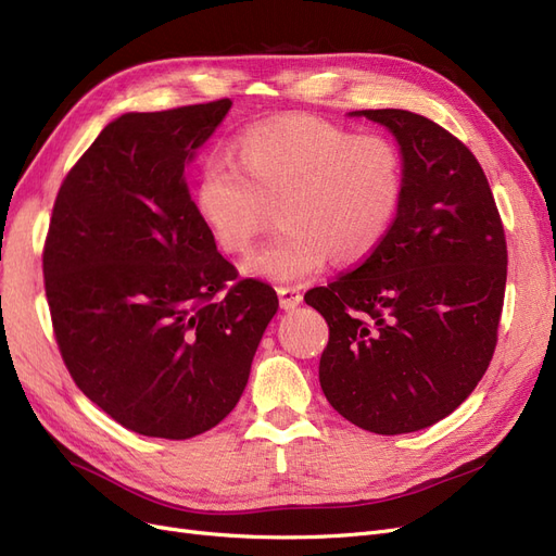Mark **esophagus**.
<instances>
[{"instance_id":"34e87169","label":"esophagus","mask_w":556,"mask_h":556,"mask_svg":"<svg viewBox=\"0 0 556 556\" xmlns=\"http://www.w3.org/2000/svg\"><path fill=\"white\" fill-rule=\"evenodd\" d=\"M278 299H280V308L290 311L304 301V294H301L296 288H278Z\"/></svg>"}]
</instances>
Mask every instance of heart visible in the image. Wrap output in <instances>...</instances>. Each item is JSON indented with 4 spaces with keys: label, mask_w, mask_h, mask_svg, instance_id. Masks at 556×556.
Here are the masks:
<instances>
[{
    "label": "heart",
    "mask_w": 556,
    "mask_h": 556,
    "mask_svg": "<svg viewBox=\"0 0 556 556\" xmlns=\"http://www.w3.org/2000/svg\"><path fill=\"white\" fill-rule=\"evenodd\" d=\"M237 162L208 155L194 180V213L215 243L241 252L266 204L280 199V233L252 248L241 271L268 282H301L329 262L357 264L392 231L406 190L401 150L380 134H359L292 113L245 127Z\"/></svg>",
    "instance_id": "obj_1"
}]
</instances>
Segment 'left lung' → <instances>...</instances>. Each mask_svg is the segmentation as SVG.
<instances>
[{"mask_svg":"<svg viewBox=\"0 0 556 556\" xmlns=\"http://www.w3.org/2000/svg\"><path fill=\"white\" fill-rule=\"evenodd\" d=\"M350 115L396 139L406 190L376 252L304 296L329 325L319 384L359 429L410 433L457 410L492 362L506 237L482 166L459 139L401 109Z\"/></svg>","mask_w":556,"mask_h":556,"instance_id":"obj_1","label":"left lung"}]
</instances>
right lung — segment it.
<instances>
[{
  "instance_id": "obj_1",
  "label": "right lung",
  "mask_w": 556,
  "mask_h": 556,
  "mask_svg": "<svg viewBox=\"0 0 556 556\" xmlns=\"http://www.w3.org/2000/svg\"><path fill=\"white\" fill-rule=\"evenodd\" d=\"M229 109L217 99L115 117L50 217L43 278L62 359L83 394L150 439L220 425L278 311L266 282H237L185 182Z\"/></svg>"
}]
</instances>
